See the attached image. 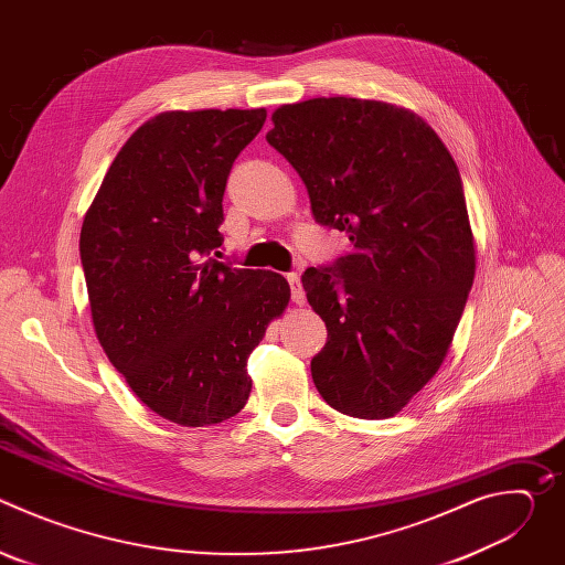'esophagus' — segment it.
<instances>
[{"label": "esophagus", "mask_w": 565, "mask_h": 565, "mask_svg": "<svg viewBox=\"0 0 565 565\" xmlns=\"http://www.w3.org/2000/svg\"><path fill=\"white\" fill-rule=\"evenodd\" d=\"M288 284H290V297H292V301H295V303H303V301H306V295H303L299 275H297V273H290V275H288Z\"/></svg>", "instance_id": "esophagus-1"}]
</instances>
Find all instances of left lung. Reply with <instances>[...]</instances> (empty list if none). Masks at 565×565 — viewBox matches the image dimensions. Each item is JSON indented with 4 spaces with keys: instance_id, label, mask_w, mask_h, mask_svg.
Returning <instances> with one entry per match:
<instances>
[{
    "instance_id": "obj_1",
    "label": "left lung",
    "mask_w": 565,
    "mask_h": 565,
    "mask_svg": "<svg viewBox=\"0 0 565 565\" xmlns=\"http://www.w3.org/2000/svg\"><path fill=\"white\" fill-rule=\"evenodd\" d=\"M273 125L266 140L301 177L315 221L351 241L301 275L329 331L312 382L340 414L391 418L440 369L473 284L458 168L420 116L377 100L284 105Z\"/></svg>"
}]
</instances>
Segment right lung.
Listing matches in <instances>:
<instances>
[{
    "instance_id": "right-lung-1",
    "label": "right lung",
    "mask_w": 565,
    "mask_h": 565,
    "mask_svg": "<svg viewBox=\"0 0 565 565\" xmlns=\"http://www.w3.org/2000/svg\"><path fill=\"white\" fill-rule=\"evenodd\" d=\"M266 109L166 111L140 125L85 214L79 259L109 362L160 418L216 425L246 407L248 358L290 299L270 270L210 255L223 192Z\"/></svg>"
}]
</instances>
